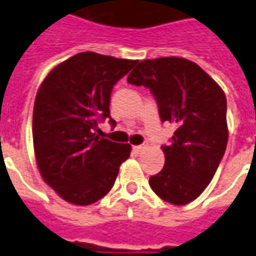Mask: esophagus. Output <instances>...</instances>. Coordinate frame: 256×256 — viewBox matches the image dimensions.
<instances>
[{"label":"esophagus","instance_id":"1","mask_svg":"<svg viewBox=\"0 0 256 256\" xmlns=\"http://www.w3.org/2000/svg\"><path fill=\"white\" fill-rule=\"evenodd\" d=\"M146 150H147V144H140V146H134L133 147V151H134L136 154H142Z\"/></svg>","mask_w":256,"mask_h":256}]
</instances>
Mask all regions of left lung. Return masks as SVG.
Listing matches in <instances>:
<instances>
[{"instance_id": "8db88e82", "label": "left lung", "mask_w": 256, "mask_h": 256, "mask_svg": "<svg viewBox=\"0 0 256 256\" xmlns=\"http://www.w3.org/2000/svg\"><path fill=\"white\" fill-rule=\"evenodd\" d=\"M128 82L148 88L161 122L178 124L171 142L162 146L164 168L150 176L151 189L172 204L194 200L213 179L227 147L223 90L196 62L182 57L140 62Z\"/></svg>"}]
</instances>
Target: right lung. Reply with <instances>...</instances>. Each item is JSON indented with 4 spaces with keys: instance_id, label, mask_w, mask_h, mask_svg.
Instances as JSON below:
<instances>
[{
    "instance_id": "add662e5",
    "label": "right lung",
    "mask_w": 256,
    "mask_h": 256,
    "mask_svg": "<svg viewBox=\"0 0 256 256\" xmlns=\"http://www.w3.org/2000/svg\"><path fill=\"white\" fill-rule=\"evenodd\" d=\"M136 60L84 52L56 66L33 108V147L42 178L66 202L88 206L102 199L130 156V144L99 138L98 122L110 118L114 85Z\"/></svg>"
}]
</instances>
